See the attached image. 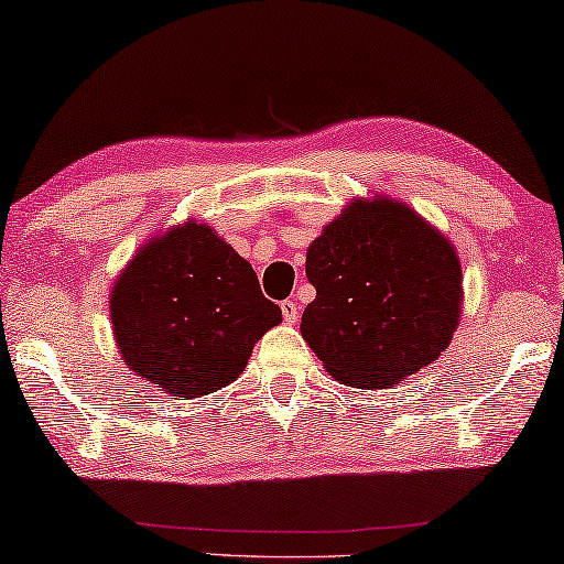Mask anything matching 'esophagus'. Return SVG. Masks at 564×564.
I'll return each instance as SVG.
<instances>
[{
	"instance_id": "1",
	"label": "esophagus",
	"mask_w": 564,
	"mask_h": 564,
	"mask_svg": "<svg viewBox=\"0 0 564 564\" xmlns=\"http://www.w3.org/2000/svg\"><path fill=\"white\" fill-rule=\"evenodd\" d=\"M281 314L289 324H296L299 322V304H296V301H291V299L281 301Z\"/></svg>"
}]
</instances>
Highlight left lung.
Here are the masks:
<instances>
[{
	"label": "left lung",
	"instance_id": "1",
	"mask_svg": "<svg viewBox=\"0 0 564 564\" xmlns=\"http://www.w3.org/2000/svg\"><path fill=\"white\" fill-rule=\"evenodd\" d=\"M301 336L349 388H388L448 349L464 304L451 240L400 199L357 197L308 246Z\"/></svg>",
	"mask_w": 564,
	"mask_h": 564
}]
</instances>
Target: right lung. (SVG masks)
Listing matches in <instances>:
<instances>
[{"instance_id":"right-lung-1","label":"right lung","mask_w":564,"mask_h":564,"mask_svg":"<svg viewBox=\"0 0 564 564\" xmlns=\"http://www.w3.org/2000/svg\"><path fill=\"white\" fill-rule=\"evenodd\" d=\"M111 322L129 369L192 400L240 377L281 308L260 293L246 258L209 225L187 220L129 260L113 283Z\"/></svg>"}]
</instances>
